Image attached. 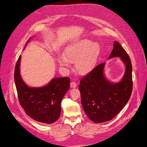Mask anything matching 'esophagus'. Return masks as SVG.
Returning <instances> with one entry per match:
<instances>
[{
	"label": "esophagus",
	"instance_id": "1",
	"mask_svg": "<svg viewBox=\"0 0 147 147\" xmlns=\"http://www.w3.org/2000/svg\"><path fill=\"white\" fill-rule=\"evenodd\" d=\"M70 86H71V88H75L77 87V83H76L75 82L72 81V82H71V83H70Z\"/></svg>",
	"mask_w": 147,
	"mask_h": 147
}]
</instances>
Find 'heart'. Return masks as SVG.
<instances>
[{
	"label": "heart",
	"mask_w": 147,
	"mask_h": 147,
	"mask_svg": "<svg viewBox=\"0 0 147 147\" xmlns=\"http://www.w3.org/2000/svg\"><path fill=\"white\" fill-rule=\"evenodd\" d=\"M98 45L89 40L75 42L65 48L64 55L59 58L61 65L67 67L69 63H75V70L79 74H87L95 63Z\"/></svg>",
	"instance_id": "b5f03b06"
}]
</instances>
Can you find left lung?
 I'll return each instance as SVG.
<instances>
[{
	"label": "left lung",
	"mask_w": 147,
	"mask_h": 147,
	"mask_svg": "<svg viewBox=\"0 0 147 147\" xmlns=\"http://www.w3.org/2000/svg\"><path fill=\"white\" fill-rule=\"evenodd\" d=\"M113 57H120L126 65L125 75L120 82L113 83L106 79L104 63L82 78L79 86L83 110L96 123L113 119L124 108L132 94V63L126 51L115 41L109 58Z\"/></svg>",
	"instance_id": "1"
}]
</instances>
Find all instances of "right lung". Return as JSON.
<instances>
[{
  "label": "right lung",
  "mask_w": 147,
  "mask_h": 147,
  "mask_svg": "<svg viewBox=\"0 0 147 147\" xmlns=\"http://www.w3.org/2000/svg\"><path fill=\"white\" fill-rule=\"evenodd\" d=\"M21 57L17 61L14 71V80L20 105L28 115L38 122L46 124L55 122L59 117L61 102L69 88L70 79L68 77L54 78L45 86L28 87L20 76Z\"/></svg>",
  "instance_id": "add662e5"
}]
</instances>
